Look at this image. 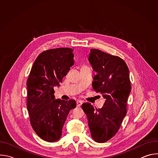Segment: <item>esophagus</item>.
<instances>
[{
	"label": "esophagus",
	"mask_w": 158,
	"mask_h": 158,
	"mask_svg": "<svg viewBox=\"0 0 158 158\" xmlns=\"http://www.w3.org/2000/svg\"><path fill=\"white\" fill-rule=\"evenodd\" d=\"M76 104H77V107H80L82 105V101H77L76 102Z\"/></svg>",
	"instance_id": "obj_1"
}]
</instances>
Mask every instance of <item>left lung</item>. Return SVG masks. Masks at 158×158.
<instances>
[{"mask_svg":"<svg viewBox=\"0 0 158 158\" xmlns=\"http://www.w3.org/2000/svg\"><path fill=\"white\" fill-rule=\"evenodd\" d=\"M89 61L98 74L92 85L96 93L102 94L106 101L101 109L89 102L82 104L88 119L93 139L105 143L119 131L127 112V101L131 91L128 67L121 57L91 49Z\"/></svg>","mask_w":158,"mask_h":158,"instance_id":"1","label":"left lung"}]
</instances>
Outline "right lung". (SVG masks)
I'll use <instances>...</instances> for the list:
<instances>
[{"label":"right lung","instance_id":"right-lung-1","mask_svg":"<svg viewBox=\"0 0 158 158\" xmlns=\"http://www.w3.org/2000/svg\"><path fill=\"white\" fill-rule=\"evenodd\" d=\"M73 49L45 51L36 58L27 81V108L31 124L38 136L48 142L59 140L74 100L55 99L54 86L59 85L74 64Z\"/></svg>","mask_w":158,"mask_h":158}]
</instances>
